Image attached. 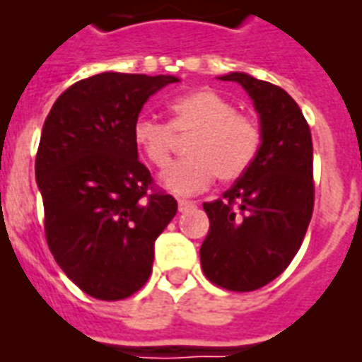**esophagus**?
<instances>
[{
  "mask_svg": "<svg viewBox=\"0 0 362 362\" xmlns=\"http://www.w3.org/2000/svg\"><path fill=\"white\" fill-rule=\"evenodd\" d=\"M177 206H179V211H185V209H189V207H194V202L185 200V198H179Z\"/></svg>",
  "mask_w": 362,
  "mask_h": 362,
  "instance_id": "esophagus-1",
  "label": "esophagus"
}]
</instances>
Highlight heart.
Instances as JSON below:
<instances>
[{
    "label": "heart",
    "mask_w": 362,
    "mask_h": 362,
    "mask_svg": "<svg viewBox=\"0 0 362 362\" xmlns=\"http://www.w3.org/2000/svg\"><path fill=\"white\" fill-rule=\"evenodd\" d=\"M170 122L137 117L132 139L141 155L158 170L170 166L178 137L193 134L187 141L190 156L175 162L162 185L175 194H196L219 175L236 181L253 166L262 145L259 122L211 88L189 92L170 103Z\"/></svg>",
    "instance_id": "obj_1"
}]
</instances>
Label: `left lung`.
<instances>
[{
    "label": "left lung",
    "instance_id": "1",
    "mask_svg": "<svg viewBox=\"0 0 362 362\" xmlns=\"http://www.w3.org/2000/svg\"><path fill=\"white\" fill-rule=\"evenodd\" d=\"M260 115L259 156L221 198L204 202L209 232L200 247L202 270L215 285L249 293L264 287L295 259L312 221V132L298 103L279 86L230 74Z\"/></svg>",
    "mask_w": 362,
    "mask_h": 362
}]
</instances>
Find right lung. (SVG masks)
I'll use <instances>...</instances> for the list:
<instances>
[{"label":"right lung","instance_id":"1","mask_svg":"<svg viewBox=\"0 0 362 362\" xmlns=\"http://www.w3.org/2000/svg\"><path fill=\"white\" fill-rule=\"evenodd\" d=\"M170 83L177 77L94 75L69 86L43 124L35 179L47 245L98 300H122L147 283L155 240L177 213L132 139L143 103Z\"/></svg>","mask_w":362,"mask_h":362}]
</instances>
